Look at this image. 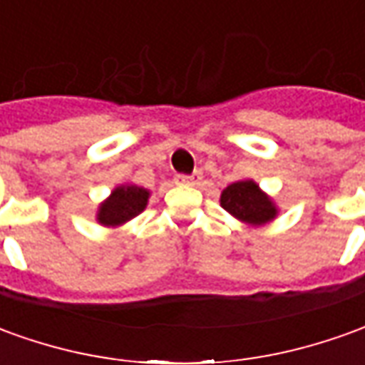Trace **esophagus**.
Wrapping results in <instances>:
<instances>
[{
	"label": "esophagus",
	"instance_id": "esophagus-1",
	"mask_svg": "<svg viewBox=\"0 0 365 365\" xmlns=\"http://www.w3.org/2000/svg\"><path fill=\"white\" fill-rule=\"evenodd\" d=\"M201 178H203V174H201L200 170H197V172H193L191 175L178 174L175 175V183H178V185H200Z\"/></svg>",
	"mask_w": 365,
	"mask_h": 365
}]
</instances>
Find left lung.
<instances>
[{
	"instance_id": "obj_1",
	"label": "left lung",
	"mask_w": 365,
	"mask_h": 365,
	"mask_svg": "<svg viewBox=\"0 0 365 365\" xmlns=\"http://www.w3.org/2000/svg\"><path fill=\"white\" fill-rule=\"evenodd\" d=\"M221 207L239 221L255 227L269 223L279 213L274 201L253 180H241L227 185L221 193Z\"/></svg>"
}]
</instances>
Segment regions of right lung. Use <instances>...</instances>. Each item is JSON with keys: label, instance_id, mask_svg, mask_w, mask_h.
Here are the masks:
<instances>
[{"label": "right lung", "instance_id": "1", "mask_svg": "<svg viewBox=\"0 0 365 365\" xmlns=\"http://www.w3.org/2000/svg\"><path fill=\"white\" fill-rule=\"evenodd\" d=\"M148 197H150V191L140 185H134V183L118 185L112 190L108 200H104L98 205L96 221L104 227L122 225L146 209Z\"/></svg>", "mask_w": 365, "mask_h": 365}]
</instances>
